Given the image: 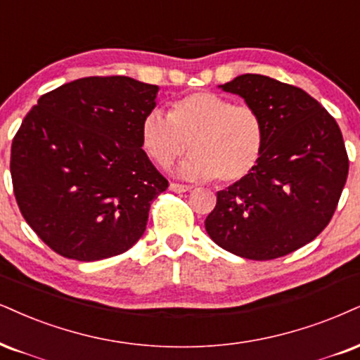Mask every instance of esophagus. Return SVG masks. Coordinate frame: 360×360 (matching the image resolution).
Wrapping results in <instances>:
<instances>
[{
	"instance_id": "1",
	"label": "esophagus",
	"mask_w": 360,
	"mask_h": 360,
	"mask_svg": "<svg viewBox=\"0 0 360 360\" xmlns=\"http://www.w3.org/2000/svg\"><path fill=\"white\" fill-rule=\"evenodd\" d=\"M168 188L175 193H185V192H190V190H192V187H188V185H180V184H170V187Z\"/></svg>"
}]
</instances>
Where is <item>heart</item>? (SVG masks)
<instances>
[{"instance_id": "b5f03b06", "label": "heart", "mask_w": 360, "mask_h": 360, "mask_svg": "<svg viewBox=\"0 0 360 360\" xmlns=\"http://www.w3.org/2000/svg\"><path fill=\"white\" fill-rule=\"evenodd\" d=\"M140 139L146 155L160 167H170L187 146L192 155L176 167L187 180L233 184L259 163L265 125L259 110L233 105L212 91H195L170 105L168 115L153 108L141 120Z\"/></svg>"}]
</instances>
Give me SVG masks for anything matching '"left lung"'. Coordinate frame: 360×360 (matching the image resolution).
<instances>
[{"instance_id":"obj_1","label":"left lung","mask_w":360,"mask_h":360,"mask_svg":"<svg viewBox=\"0 0 360 360\" xmlns=\"http://www.w3.org/2000/svg\"><path fill=\"white\" fill-rule=\"evenodd\" d=\"M219 88L259 110L265 143L250 175L217 192L207 233L243 259H278L334 215L349 173L342 133L317 100L278 79L247 73Z\"/></svg>"}]
</instances>
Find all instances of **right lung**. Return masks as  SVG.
I'll return each mask as SVG.
<instances>
[{"mask_svg": "<svg viewBox=\"0 0 360 360\" xmlns=\"http://www.w3.org/2000/svg\"><path fill=\"white\" fill-rule=\"evenodd\" d=\"M157 85L88 77L58 86L26 115L11 145L25 220L56 254L79 262L120 255L143 235L168 181L141 150V120Z\"/></svg>", "mask_w": 360, "mask_h": 360, "instance_id": "right-lung-1", "label": "right lung"}]
</instances>
